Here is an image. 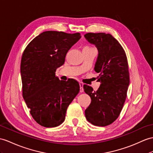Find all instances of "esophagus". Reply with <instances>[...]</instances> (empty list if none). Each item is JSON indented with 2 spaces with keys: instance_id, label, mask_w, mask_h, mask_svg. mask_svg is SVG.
Segmentation results:
<instances>
[{
  "instance_id": "obj_1",
  "label": "esophagus",
  "mask_w": 153,
  "mask_h": 153,
  "mask_svg": "<svg viewBox=\"0 0 153 153\" xmlns=\"http://www.w3.org/2000/svg\"><path fill=\"white\" fill-rule=\"evenodd\" d=\"M80 92L84 91V84L82 82H80Z\"/></svg>"
}]
</instances>
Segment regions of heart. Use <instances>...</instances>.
I'll list each match as a JSON object with an SVG mask.
<instances>
[{
  "instance_id": "1",
  "label": "heart",
  "mask_w": 153,
  "mask_h": 153,
  "mask_svg": "<svg viewBox=\"0 0 153 153\" xmlns=\"http://www.w3.org/2000/svg\"><path fill=\"white\" fill-rule=\"evenodd\" d=\"M89 48H90V47H89Z\"/></svg>"
}]
</instances>
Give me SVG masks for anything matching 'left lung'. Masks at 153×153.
<instances>
[{
	"label": "left lung",
	"mask_w": 153,
	"mask_h": 153,
	"mask_svg": "<svg viewBox=\"0 0 153 153\" xmlns=\"http://www.w3.org/2000/svg\"><path fill=\"white\" fill-rule=\"evenodd\" d=\"M84 37L98 49L94 69L100 73L97 81L100 82L97 91L84 85L91 99L85 115L92 125L105 126L117 120L125 102L130 82L127 58L123 48L110 33H87Z\"/></svg>",
	"instance_id": "obj_1"
}]
</instances>
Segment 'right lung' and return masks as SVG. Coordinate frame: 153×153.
<instances>
[{
  "label": "right lung",
  "instance_id": "1",
  "mask_svg": "<svg viewBox=\"0 0 153 153\" xmlns=\"http://www.w3.org/2000/svg\"><path fill=\"white\" fill-rule=\"evenodd\" d=\"M80 38V33L43 32L23 52L21 62L23 97L33 120L44 127L61 125L68 107L80 91L76 80H59L55 72Z\"/></svg>",
  "mask_w": 153,
  "mask_h": 153
}]
</instances>
